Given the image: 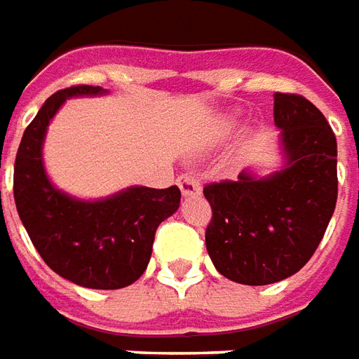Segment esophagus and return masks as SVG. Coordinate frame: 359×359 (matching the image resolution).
Listing matches in <instances>:
<instances>
[{"label": "esophagus", "instance_id": "esophagus-1", "mask_svg": "<svg viewBox=\"0 0 359 359\" xmlns=\"http://www.w3.org/2000/svg\"><path fill=\"white\" fill-rule=\"evenodd\" d=\"M177 182H179V189L184 196H196V194H200V182L196 180V177L180 175Z\"/></svg>", "mask_w": 359, "mask_h": 359}]
</instances>
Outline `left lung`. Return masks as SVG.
Instances as JSON below:
<instances>
[{
  "label": "left lung",
  "mask_w": 359,
  "mask_h": 359,
  "mask_svg": "<svg viewBox=\"0 0 359 359\" xmlns=\"http://www.w3.org/2000/svg\"><path fill=\"white\" fill-rule=\"evenodd\" d=\"M285 167L265 179L243 170L210 182L206 250L218 271L241 285H271L301 271L323 240L338 198L336 135L299 94L275 92Z\"/></svg>",
  "instance_id": "1"
}]
</instances>
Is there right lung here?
<instances>
[{"label":"right lung","instance_id":"add662e5","mask_svg":"<svg viewBox=\"0 0 359 359\" xmlns=\"http://www.w3.org/2000/svg\"><path fill=\"white\" fill-rule=\"evenodd\" d=\"M100 86L58 90L27 126L15 157L13 196L19 218L39 255L86 289H121L147 269L155 231L179 210V187H131L102 200H78L55 189L43 165V141L50 119L72 96H96Z\"/></svg>","mask_w":359,"mask_h":359}]
</instances>
